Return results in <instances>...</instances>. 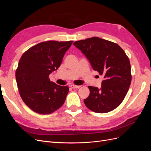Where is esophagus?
<instances>
[{
	"label": "esophagus",
	"mask_w": 151,
	"mask_h": 151,
	"mask_svg": "<svg viewBox=\"0 0 151 151\" xmlns=\"http://www.w3.org/2000/svg\"><path fill=\"white\" fill-rule=\"evenodd\" d=\"M70 87L72 89H75V88H79L81 86H77V85H71L70 86Z\"/></svg>",
	"instance_id": "1"
}]
</instances>
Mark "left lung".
<instances>
[{
	"label": "left lung",
	"mask_w": 151,
	"mask_h": 151,
	"mask_svg": "<svg viewBox=\"0 0 151 151\" xmlns=\"http://www.w3.org/2000/svg\"><path fill=\"white\" fill-rule=\"evenodd\" d=\"M73 45L88 59L93 68L103 76L101 88L88 86L84 104L99 113L111 111L122 103L132 81L129 57L118 44L99 37L76 41Z\"/></svg>",
	"instance_id": "8db88e82"
}]
</instances>
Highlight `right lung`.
<instances>
[{"label": "right lung", "instance_id": "add662e5", "mask_svg": "<svg viewBox=\"0 0 151 151\" xmlns=\"http://www.w3.org/2000/svg\"><path fill=\"white\" fill-rule=\"evenodd\" d=\"M73 41H47L31 47L21 56L16 70L22 101L35 112L47 115L64 103L69 88L50 81V74L60 67Z\"/></svg>", "mask_w": 151, "mask_h": 151}]
</instances>
